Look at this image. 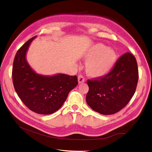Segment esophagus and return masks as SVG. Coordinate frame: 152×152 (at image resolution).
<instances>
[{"label":"esophagus","mask_w":152,"mask_h":152,"mask_svg":"<svg viewBox=\"0 0 152 152\" xmlns=\"http://www.w3.org/2000/svg\"><path fill=\"white\" fill-rule=\"evenodd\" d=\"M78 81L79 83H82L85 82V78H83V76L82 75H79L78 77Z\"/></svg>","instance_id":"34e87169"}]
</instances>
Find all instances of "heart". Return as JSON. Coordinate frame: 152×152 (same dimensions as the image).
<instances>
[{
  "label": "heart",
  "mask_w": 152,
  "mask_h": 152,
  "mask_svg": "<svg viewBox=\"0 0 152 152\" xmlns=\"http://www.w3.org/2000/svg\"><path fill=\"white\" fill-rule=\"evenodd\" d=\"M87 74L93 78L104 77L110 72L118 60V54L111 48L97 43L89 48L83 55Z\"/></svg>",
  "instance_id": "obj_1"
}]
</instances>
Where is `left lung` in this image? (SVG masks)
Listing matches in <instances>:
<instances>
[{
    "label": "left lung",
    "mask_w": 152,
    "mask_h": 152,
    "mask_svg": "<svg viewBox=\"0 0 152 152\" xmlns=\"http://www.w3.org/2000/svg\"><path fill=\"white\" fill-rule=\"evenodd\" d=\"M138 80L137 60L130 53L123 55L107 75L88 80L86 102L93 110L103 115L118 112L133 96Z\"/></svg>",
    "instance_id": "1"
}]
</instances>
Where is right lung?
Instances as JSON below:
<instances>
[{"mask_svg":"<svg viewBox=\"0 0 152 152\" xmlns=\"http://www.w3.org/2000/svg\"><path fill=\"white\" fill-rule=\"evenodd\" d=\"M36 37L28 40L16 53L13 83L19 97L28 108L37 114H51L62 106L69 92L78 85V78L64 74L44 76L33 70L27 63L26 54Z\"/></svg>","mask_w":152,"mask_h":152,"instance_id":"right-lung-1","label":"right lung"}]
</instances>
